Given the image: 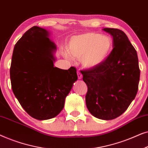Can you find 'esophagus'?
Wrapping results in <instances>:
<instances>
[{"label": "esophagus", "mask_w": 148, "mask_h": 148, "mask_svg": "<svg viewBox=\"0 0 148 148\" xmlns=\"http://www.w3.org/2000/svg\"><path fill=\"white\" fill-rule=\"evenodd\" d=\"M77 77H78L79 79H81L82 78V74L79 71H77Z\"/></svg>", "instance_id": "esophagus-1"}]
</instances>
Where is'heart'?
I'll return each mask as SVG.
<instances>
[{
  "instance_id": "heart-1",
  "label": "heart",
  "mask_w": 148,
  "mask_h": 148,
  "mask_svg": "<svg viewBox=\"0 0 148 148\" xmlns=\"http://www.w3.org/2000/svg\"><path fill=\"white\" fill-rule=\"evenodd\" d=\"M112 40L110 37L98 33H87L74 36L70 40L68 52L73 57L81 59L82 66L92 69L103 63L110 53ZM71 59L69 54H64Z\"/></svg>"
}]
</instances>
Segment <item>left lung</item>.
<instances>
[{"instance_id": "obj_1", "label": "left lung", "mask_w": 148, "mask_h": 148, "mask_svg": "<svg viewBox=\"0 0 148 148\" xmlns=\"http://www.w3.org/2000/svg\"><path fill=\"white\" fill-rule=\"evenodd\" d=\"M112 36L113 49L97 67L82 71L88 86L86 106L91 114L112 120L123 114L136 96L140 77L137 54L126 34L104 28Z\"/></svg>"}]
</instances>
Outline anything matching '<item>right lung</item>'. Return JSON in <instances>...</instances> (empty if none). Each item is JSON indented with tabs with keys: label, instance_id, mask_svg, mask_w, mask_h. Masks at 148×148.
I'll return each mask as SVG.
<instances>
[{
	"label": "right lung",
	"instance_id": "1",
	"mask_svg": "<svg viewBox=\"0 0 148 148\" xmlns=\"http://www.w3.org/2000/svg\"><path fill=\"white\" fill-rule=\"evenodd\" d=\"M48 32L38 26L28 29L18 40L12 56L10 78L15 96L25 112L38 120L54 118L63 108L77 69L54 67V44Z\"/></svg>",
	"mask_w": 148,
	"mask_h": 148
}]
</instances>
